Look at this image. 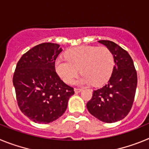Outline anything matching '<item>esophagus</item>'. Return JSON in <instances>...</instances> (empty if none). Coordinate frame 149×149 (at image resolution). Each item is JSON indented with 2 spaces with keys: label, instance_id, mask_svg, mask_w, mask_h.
I'll use <instances>...</instances> for the list:
<instances>
[{
  "label": "esophagus",
  "instance_id": "esophagus-1",
  "mask_svg": "<svg viewBox=\"0 0 149 149\" xmlns=\"http://www.w3.org/2000/svg\"><path fill=\"white\" fill-rule=\"evenodd\" d=\"M81 91H82V89H79V88H74V92H75V93H81Z\"/></svg>",
  "mask_w": 149,
  "mask_h": 149
}]
</instances>
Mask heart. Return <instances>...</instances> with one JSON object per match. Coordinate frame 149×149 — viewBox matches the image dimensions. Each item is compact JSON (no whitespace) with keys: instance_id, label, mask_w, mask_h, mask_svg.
I'll use <instances>...</instances> for the list:
<instances>
[{"instance_id":"1","label":"heart","mask_w":149,"mask_h":149,"mask_svg":"<svg viewBox=\"0 0 149 149\" xmlns=\"http://www.w3.org/2000/svg\"><path fill=\"white\" fill-rule=\"evenodd\" d=\"M65 58L60 57L55 62V69L65 84H71L79 73L82 76L78 85L101 86L108 81L114 68V57L105 46H79L68 50Z\"/></svg>"}]
</instances>
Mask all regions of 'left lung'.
Wrapping results in <instances>:
<instances>
[{
	"instance_id": "1",
	"label": "left lung",
	"mask_w": 149,
	"mask_h": 149,
	"mask_svg": "<svg viewBox=\"0 0 149 149\" xmlns=\"http://www.w3.org/2000/svg\"><path fill=\"white\" fill-rule=\"evenodd\" d=\"M98 42L111 51L115 65L107 84L93 92L86 107L100 121L113 123L123 119L131 110L136 93L137 74L132 58L125 50L111 41L101 40Z\"/></svg>"
}]
</instances>
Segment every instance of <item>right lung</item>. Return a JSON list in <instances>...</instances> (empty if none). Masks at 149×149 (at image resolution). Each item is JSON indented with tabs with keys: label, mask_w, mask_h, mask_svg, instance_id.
<instances>
[{
	"label": "right lung",
	"mask_w": 149,
	"mask_h": 149,
	"mask_svg": "<svg viewBox=\"0 0 149 149\" xmlns=\"http://www.w3.org/2000/svg\"><path fill=\"white\" fill-rule=\"evenodd\" d=\"M63 51L60 45L35 46L18 62L13 75L17 102L21 111L36 123L48 124L66 110L74 89L55 71V61Z\"/></svg>",
	"instance_id": "right-lung-1"
}]
</instances>
